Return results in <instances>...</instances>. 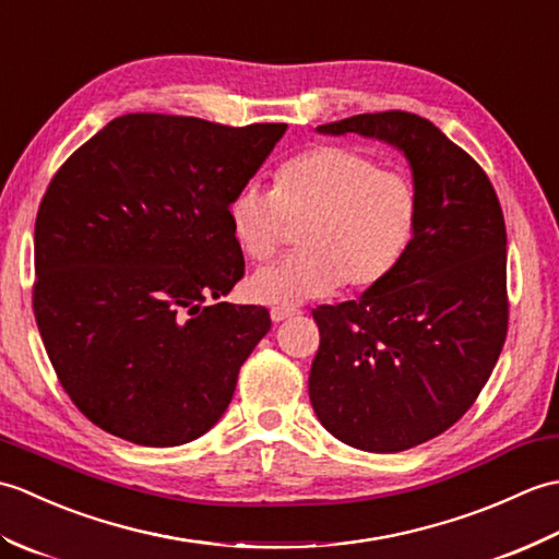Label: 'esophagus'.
Masks as SVG:
<instances>
[{"label": "esophagus", "instance_id": "obj_1", "mask_svg": "<svg viewBox=\"0 0 559 559\" xmlns=\"http://www.w3.org/2000/svg\"><path fill=\"white\" fill-rule=\"evenodd\" d=\"M295 314V310H286V307H271V319L273 322H283V319H288V317H293Z\"/></svg>", "mask_w": 559, "mask_h": 559}]
</instances>
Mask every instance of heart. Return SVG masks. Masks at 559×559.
I'll return each instance as SVG.
<instances>
[{"instance_id":"b5f03b06","label":"heart","mask_w":559,"mask_h":559,"mask_svg":"<svg viewBox=\"0 0 559 559\" xmlns=\"http://www.w3.org/2000/svg\"><path fill=\"white\" fill-rule=\"evenodd\" d=\"M228 225L247 259L269 261L300 225V252L249 278L254 300L278 307L334 293L374 288L406 257L418 225V192L406 175L382 170L362 151L319 144L273 173L271 192L237 189Z\"/></svg>"}]
</instances>
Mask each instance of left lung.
I'll return each instance as SVG.
<instances>
[{"label":"left lung","instance_id":"left-lung-1","mask_svg":"<svg viewBox=\"0 0 559 559\" xmlns=\"http://www.w3.org/2000/svg\"><path fill=\"white\" fill-rule=\"evenodd\" d=\"M403 151L418 192L406 257L360 300L319 305L310 401L341 442L394 454L461 420L500 358L507 228L490 177L420 115L389 110L317 127Z\"/></svg>","mask_w":559,"mask_h":559}]
</instances>
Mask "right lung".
Wrapping results in <instances>:
<instances>
[{
    "label": "right lung",
    "mask_w": 559,
    "mask_h": 559,
    "mask_svg": "<svg viewBox=\"0 0 559 559\" xmlns=\"http://www.w3.org/2000/svg\"><path fill=\"white\" fill-rule=\"evenodd\" d=\"M286 129L122 115L47 185L33 312L59 384L100 430L177 447L228 408L271 329L264 307L218 302L245 276L228 204Z\"/></svg>",
    "instance_id": "obj_1"
}]
</instances>
